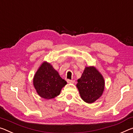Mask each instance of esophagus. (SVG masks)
I'll return each mask as SVG.
<instances>
[{"label":"esophagus","instance_id":"34e87169","mask_svg":"<svg viewBox=\"0 0 133 133\" xmlns=\"http://www.w3.org/2000/svg\"><path fill=\"white\" fill-rule=\"evenodd\" d=\"M67 83H75V80H70V79H67Z\"/></svg>","mask_w":133,"mask_h":133}]
</instances>
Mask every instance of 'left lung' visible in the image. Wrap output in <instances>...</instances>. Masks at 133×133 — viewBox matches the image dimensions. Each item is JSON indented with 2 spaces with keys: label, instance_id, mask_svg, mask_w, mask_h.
Masks as SVG:
<instances>
[{
  "label": "left lung",
  "instance_id": "obj_1",
  "mask_svg": "<svg viewBox=\"0 0 133 133\" xmlns=\"http://www.w3.org/2000/svg\"><path fill=\"white\" fill-rule=\"evenodd\" d=\"M81 98L91 104L102 95L105 88L102 75L94 66L86 67L76 85Z\"/></svg>",
  "mask_w": 133,
  "mask_h": 133
}]
</instances>
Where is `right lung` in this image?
I'll return each mask as SVG.
<instances>
[{"instance_id":"1","label":"right lung","mask_w":133,"mask_h":133,"mask_svg":"<svg viewBox=\"0 0 133 133\" xmlns=\"http://www.w3.org/2000/svg\"><path fill=\"white\" fill-rule=\"evenodd\" d=\"M33 84L37 94L41 98L50 99L60 95L67 82L50 63L45 62L35 73Z\"/></svg>"}]
</instances>
